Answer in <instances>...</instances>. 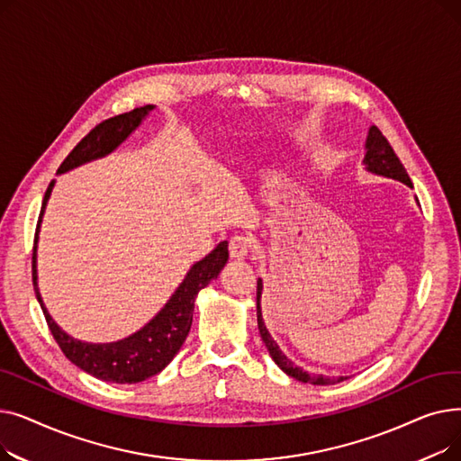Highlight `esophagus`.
Returning <instances> with one entry per match:
<instances>
[{
  "instance_id": "esophagus-1",
  "label": "esophagus",
  "mask_w": 461,
  "mask_h": 461,
  "mask_svg": "<svg viewBox=\"0 0 461 461\" xmlns=\"http://www.w3.org/2000/svg\"><path fill=\"white\" fill-rule=\"evenodd\" d=\"M252 249V240L250 237L247 235H235L231 240H230V256L235 258V259H243L249 256Z\"/></svg>"
}]
</instances>
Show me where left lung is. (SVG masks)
<instances>
[{
	"instance_id": "left-lung-1",
	"label": "left lung",
	"mask_w": 461,
	"mask_h": 461,
	"mask_svg": "<svg viewBox=\"0 0 461 461\" xmlns=\"http://www.w3.org/2000/svg\"><path fill=\"white\" fill-rule=\"evenodd\" d=\"M365 166L368 172L375 174V176H383V177H391L396 181L405 183L407 186H413L411 183L403 164L400 162V158L396 157L394 149L391 148L389 140H386L381 131L377 127H370L368 131V138H366V155H365ZM261 292H263V282L261 278L258 280V297H256V308H258V329L261 334V340L267 348L269 355L273 357V360L278 365V368L282 372H285L289 377H294L297 381L303 383H312V384H334V383H340L348 377L340 375V377H327V375H318V374H308L303 368L295 366L292 360H289L278 348V344L273 340V336L269 334L267 327H265L263 316H261Z\"/></svg>"
}]
</instances>
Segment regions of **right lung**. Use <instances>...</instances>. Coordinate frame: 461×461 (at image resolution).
<instances>
[{
	"mask_svg": "<svg viewBox=\"0 0 461 461\" xmlns=\"http://www.w3.org/2000/svg\"><path fill=\"white\" fill-rule=\"evenodd\" d=\"M151 110L153 106L148 104L103 121V123H99L87 136H84L77 148L68 153V157L59 166L58 174H65L68 169L77 167L84 162L101 158L112 153L121 141H125L129 138V134L141 123V119ZM54 183L56 181L48 185L44 194L32 261L35 295L42 308L48 329H50L54 340L58 342L59 349L72 365H77L80 370L87 372L96 379L131 384L157 375L169 365V360L177 355L183 342L186 340L192 325L194 301H196L200 289L209 285L218 276V273L222 271L228 261V243L222 240L221 245H216V249L211 254H207L198 263H194L181 285L176 289L172 299L166 303V306L148 325L125 338V340L112 344H87L75 340V338L61 330L58 323L52 320L50 313H48L37 287V239L44 207L48 198H50Z\"/></svg>",
	"mask_w": 461,
	"mask_h": 461,
	"instance_id": "right-lung-1",
	"label": "right lung"
}]
</instances>
